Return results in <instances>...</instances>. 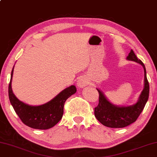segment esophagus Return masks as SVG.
I'll return each instance as SVG.
<instances>
[{
	"label": "esophagus",
	"instance_id": "esophagus-1",
	"mask_svg": "<svg viewBox=\"0 0 157 157\" xmlns=\"http://www.w3.org/2000/svg\"><path fill=\"white\" fill-rule=\"evenodd\" d=\"M88 84V79L84 76H81L78 78V81H77V85L79 88H84L86 86H87Z\"/></svg>",
	"mask_w": 157,
	"mask_h": 157
}]
</instances>
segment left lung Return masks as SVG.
<instances>
[{"label": "left lung", "instance_id": "left-lung-1", "mask_svg": "<svg viewBox=\"0 0 157 157\" xmlns=\"http://www.w3.org/2000/svg\"><path fill=\"white\" fill-rule=\"evenodd\" d=\"M127 59L139 63L144 68V87L137 103L130 106L121 107L115 105L109 102L103 93L97 88L99 94V103L94 109L95 116L101 124L108 128H122L135 122L142 112L149 98V85L144 64L137 57L132 49L129 53Z\"/></svg>", "mask_w": 157, "mask_h": 157}]
</instances>
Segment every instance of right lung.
Segmentation results:
<instances>
[{"label":"right lung","mask_w":157,"mask_h":157,"mask_svg":"<svg viewBox=\"0 0 157 157\" xmlns=\"http://www.w3.org/2000/svg\"><path fill=\"white\" fill-rule=\"evenodd\" d=\"M11 71L10 81L8 86V95L11 105L25 125L33 129H47L54 127L62 119L63 105L67 100L76 92L75 86L65 88L48 103L38 106H32L18 100L13 93L11 83L13 74Z\"/></svg>","instance_id":"1"}]
</instances>
